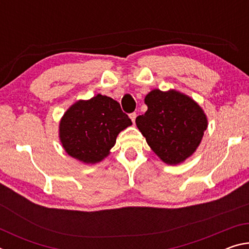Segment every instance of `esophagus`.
I'll list each match as a JSON object with an SVG mask.
<instances>
[{"label":"esophagus","mask_w":249,"mask_h":249,"mask_svg":"<svg viewBox=\"0 0 249 249\" xmlns=\"http://www.w3.org/2000/svg\"><path fill=\"white\" fill-rule=\"evenodd\" d=\"M136 117H137L136 113H132V114H129V119L132 120L133 123H135V120H136Z\"/></svg>","instance_id":"34e87169"}]
</instances>
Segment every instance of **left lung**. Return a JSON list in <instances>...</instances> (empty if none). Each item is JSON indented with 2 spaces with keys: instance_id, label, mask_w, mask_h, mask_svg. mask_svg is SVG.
<instances>
[{
  "instance_id": "left-lung-1",
  "label": "left lung",
  "mask_w": 249,
  "mask_h": 249,
  "mask_svg": "<svg viewBox=\"0 0 249 249\" xmlns=\"http://www.w3.org/2000/svg\"><path fill=\"white\" fill-rule=\"evenodd\" d=\"M147 111L136 125L151 150L167 165L176 166L195 154L208 128V117L190 96L170 89L151 90Z\"/></svg>"
}]
</instances>
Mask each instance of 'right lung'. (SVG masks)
Wrapping results in <instances>:
<instances>
[{
    "instance_id": "1",
    "label": "right lung",
    "mask_w": 249,
    "mask_h": 249,
    "mask_svg": "<svg viewBox=\"0 0 249 249\" xmlns=\"http://www.w3.org/2000/svg\"><path fill=\"white\" fill-rule=\"evenodd\" d=\"M130 125L117 101L98 94L67 109L59 123V140L71 157L94 165L107 157L117 135Z\"/></svg>"
}]
</instances>
